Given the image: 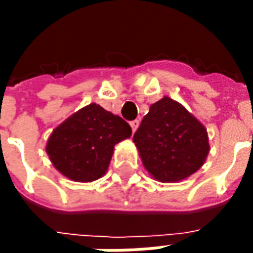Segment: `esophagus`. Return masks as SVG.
Here are the masks:
<instances>
[{"label":"esophagus","mask_w":253,"mask_h":253,"mask_svg":"<svg viewBox=\"0 0 253 253\" xmlns=\"http://www.w3.org/2000/svg\"><path fill=\"white\" fill-rule=\"evenodd\" d=\"M130 126H131L132 131H135L138 128V126H139V121L138 119H135V121H131L130 122Z\"/></svg>","instance_id":"esophagus-1"}]
</instances>
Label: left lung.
<instances>
[{"mask_svg": "<svg viewBox=\"0 0 253 253\" xmlns=\"http://www.w3.org/2000/svg\"><path fill=\"white\" fill-rule=\"evenodd\" d=\"M132 141L143 167L161 183L187 179L210 152L206 127L168 96L150 105Z\"/></svg>", "mask_w": 253, "mask_h": 253, "instance_id": "8db88e82", "label": "left lung"}]
</instances>
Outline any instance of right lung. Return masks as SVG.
<instances>
[{
	"label": "right lung",
	"instance_id": "add662e5",
	"mask_svg": "<svg viewBox=\"0 0 253 253\" xmlns=\"http://www.w3.org/2000/svg\"><path fill=\"white\" fill-rule=\"evenodd\" d=\"M130 137L131 127L126 121L90 103L52 130L46 152L65 177L89 183L105 175L115 145Z\"/></svg>",
	"mask_w": 253,
	"mask_h": 253
}]
</instances>
